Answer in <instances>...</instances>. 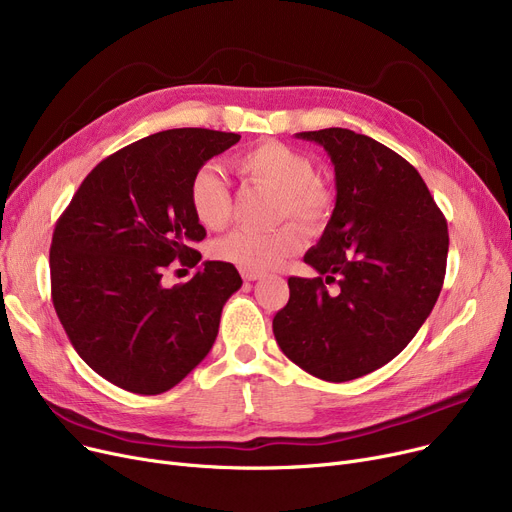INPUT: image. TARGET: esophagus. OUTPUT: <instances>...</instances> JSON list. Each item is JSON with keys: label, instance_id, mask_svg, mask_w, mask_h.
I'll list each match as a JSON object with an SVG mask.
<instances>
[{"label": "esophagus", "instance_id": "obj_1", "mask_svg": "<svg viewBox=\"0 0 512 512\" xmlns=\"http://www.w3.org/2000/svg\"><path fill=\"white\" fill-rule=\"evenodd\" d=\"M240 276H242V280L255 282V280L261 278V272H257V270H240Z\"/></svg>", "mask_w": 512, "mask_h": 512}]
</instances>
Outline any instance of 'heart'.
<instances>
[{"instance_id": "b5f03b06", "label": "heart", "mask_w": 512, "mask_h": 512, "mask_svg": "<svg viewBox=\"0 0 512 512\" xmlns=\"http://www.w3.org/2000/svg\"><path fill=\"white\" fill-rule=\"evenodd\" d=\"M236 172L278 193V218L299 220L305 226L326 224L332 215V195L317 180V168L301 151L278 141H267L242 151L234 159ZM188 203L201 226L220 230L232 211L230 186L222 170L201 166L188 184ZM305 247V232L292 222L276 230L238 228L213 245V255L242 270L267 272Z\"/></svg>"}]
</instances>
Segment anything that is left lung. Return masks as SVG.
<instances>
[{"label": "left lung", "mask_w": 512, "mask_h": 512, "mask_svg": "<svg viewBox=\"0 0 512 512\" xmlns=\"http://www.w3.org/2000/svg\"><path fill=\"white\" fill-rule=\"evenodd\" d=\"M324 147L336 207L274 317L282 353L326 382L361 378L392 361L432 313L446 274L448 226L419 172L348 128L297 132ZM328 283H336L334 291Z\"/></svg>", "instance_id": "1"}]
</instances>
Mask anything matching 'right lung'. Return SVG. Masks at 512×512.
Returning <instances> with one entry per match:
<instances>
[{
    "label": "right lung",
    "mask_w": 512,
    "mask_h": 512,
    "mask_svg": "<svg viewBox=\"0 0 512 512\" xmlns=\"http://www.w3.org/2000/svg\"><path fill=\"white\" fill-rule=\"evenodd\" d=\"M240 134L172 128L105 157L78 186L53 230L51 301L93 371L134 394L174 388L211 351L236 267L205 261L172 288V261L195 267L205 238L188 203L193 174Z\"/></svg>",
    "instance_id": "right-lung-1"
}]
</instances>
